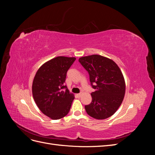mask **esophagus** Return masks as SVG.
<instances>
[{"label":"esophagus","mask_w":155,"mask_h":155,"mask_svg":"<svg viewBox=\"0 0 155 155\" xmlns=\"http://www.w3.org/2000/svg\"><path fill=\"white\" fill-rule=\"evenodd\" d=\"M76 96H77L78 97H80L81 96V94H80V93H79V94H77Z\"/></svg>","instance_id":"34e87169"}]
</instances>
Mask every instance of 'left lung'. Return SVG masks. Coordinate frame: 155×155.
<instances>
[{
  "label": "left lung",
  "mask_w": 155,
  "mask_h": 155,
  "mask_svg": "<svg viewBox=\"0 0 155 155\" xmlns=\"http://www.w3.org/2000/svg\"><path fill=\"white\" fill-rule=\"evenodd\" d=\"M88 72L92 87V101L85 105L87 113L97 120H104L113 115L123 101L125 83L118 65L113 61L100 55L79 59Z\"/></svg>",
  "instance_id": "obj_1"
}]
</instances>
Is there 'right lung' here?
Instances as JSON below:
<instances>
[{"instance_id":"add662e5","label":"right lung","mask_w":155,"mask_h":155,"mask_svg":"<svg viewBox=\"0 0 155 155\" xmlns=\"http://www.w3.org/2000/svg\"><path fill=\"white\" fill-rule=\"evenodd\" d=\"M76 59L63 56L55 58L42 65L34 77L33 97L41 111L51 119L63 118L71 107L74 96L64 82L67 71Z\"/></svg>"}]
</instances>
